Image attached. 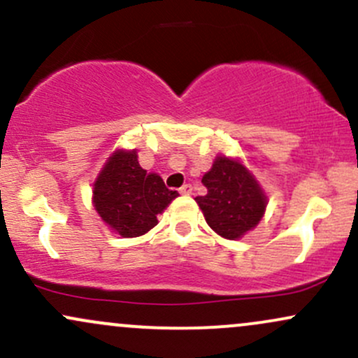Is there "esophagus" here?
<instances>
[{"label":"esophagus","mask_w":358,"mask_h":358,"mask_svg":"<svg viewBox=\"0 0 358 358\" xmlns=\"http://www.w3.org/2000/svg\"><path fill=\"white\" fill-rule=\"evenodd\" d=\"M179 192H180V194L189 196V194H192V186H191V184H184V186L179 187Z\"/></svg>","instance_id":"obj_1"}]
</instances>
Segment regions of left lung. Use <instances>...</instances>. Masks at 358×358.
Instances as JSON below:
<instances>
[{
	"mask_svg": "<svg viewBox=\"0 0 358 358\" xmlns=\"http://www.w3.org/2000/svg\"><path fill=\"white\" fill-rule=\"evenodd\" d=\"M201 182L208 192L198 196L196 203L206 223L223 238H240L262 220L267 198L238 160L216 157Z\"/></svg>",
	"mask_w": 358,
	"mask_h": 358,
	"instance_id": "left-lung-1",
	"label": "left lung"
}]
</instances>
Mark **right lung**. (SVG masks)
Returning <instances> with one entry per match:
<instances>
[{"mask_svg": "<svg viewBox=\"0 0 358 358\" xmlns=\"http://www.w3.org/2000/svg\"><path fill=\"white\" fill-rule=\"evenodd\" d=\"M160 176L140 167L136 152L118 150L111 155L94 182V208L115 231L131 238L157 224V215L178 198Z\"/></svg>", "mask_w": 358, "mask_h": 358, "instance_id": "right-lung-1", "label": "right lung"}]
</instances>
